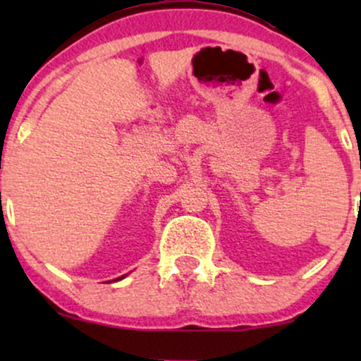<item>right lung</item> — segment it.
Wrapping results in <instances>:
<instances>
[{
	"instance_id": "1",
	"label": "right lung",
	"mask_w": 361,
	"mask_h": 361,
	"mask_svg": "<svg viewBox=\"0 0 361 361\" xmlns=\"http://www.w3.org/2000/svg\"><path fill=\"white\" fill-rule=\"evenodd\" d=\"M122 279H126V275H122V276H118V279H115L114 281H118V280H122Z\"/></svg>"
}]
</instances>
